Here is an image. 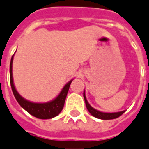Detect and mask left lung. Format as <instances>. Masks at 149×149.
I'll return each instance as SVG.
<instances>
[{"instance_id":"left-lung-1","label":"left lung","mask_w":149,"mask_h":149,"mask_svg":"<svg viewBox=\"0 0 149 149\" xmlns=\"http://www.w3.org/2000/svg\"><path fill=\"white\" fill-rule=\"evenodd\" d=\"M84 101H85V104H86L87 109H88V111L90 112V114L92 115L93 116L96 117V118L102 119V120H111V119L118 118L119 116H120L125 112V111H120V112H114V113H105V112H102V111H97V110L93 108L90 105L88 104L84 93Z\"/></svg>"}]
</instances>
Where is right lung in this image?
I'll list each match as a JSON object with an SVG mask.
<instances>
[{"label":"right lung","mask_w":149,"mask_h":149,"mask_svg":"<svg viewBox=\"0 0 149 149\" xmlns=\"http://www.w3.org/2000/svg\"><path fill=\"white\" fill-rule=\"evenodd\" d=\"M12 63H13V56L10 61V86H11L13 93L15 95V97L16 98L17 102L24 109L27 111L29 114L35 117L38 119H51L55 116H58L60 112L62 111L65 104V101L67 96L68 91L70 88V85L71 84V81L67 83L63 89L59 94L56 98H55L53 101L46 102V103H35L31 102L29 101H27L24 98H23L15 89L14 83H13V77H12Z\"/></svg>","instance_id":"1"}]
</instances>
